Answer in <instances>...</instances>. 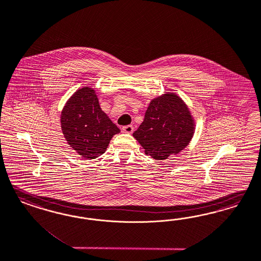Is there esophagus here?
Masks as SVG:
<instances>
[{
  "mask_svg": "<svg viewBox=\"0 0 261 261\" xmlns=\"http://www.w3.org/2000/svg\"><path fill=\"white\" fill-rule=\"evenodd\" d=\"M122 130H123L124 133L131 134V133H133V131H134V127L132 125L123 126V127H122Z\"/></svg>",
  "mask_w": 261,
  "mask_h": 261,
  "instance_id": "obj_1",
  "label": "esophagus"
}]
</instances>
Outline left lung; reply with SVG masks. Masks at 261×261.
<instances>
[{
    "mask_svg": "<svg viewBox=\"0 0 261 261\" xmlns=\"http://www.w3.org/2000/svg\"><path fill=\"white\" fill-rule=\"evenodd\" d=\"M194 123L189 110L175 94L153 99L144 121L133 133L144 153L156 160H165L189 144Z\"/></svg>",
    "mask_w": 261,
    "mask_h": 261,
    "instance_id": "1",
    "label": "left lung"
}]
</instances>
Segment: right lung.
<instances>
[{"mask_svg":"<svg viewBox=\"0 0 261 261\" xmlns=\"http://www.w3.org/2000/svg\"><path fill=\"white\" fill-rule=\"evenodd\" d=\"M62 129L68 144L84 158L94 159L105 152L113 136L120 132L101 110L94 90H77L64 106Z\"/></svg>","mask_w":261,"mask_h":261,"instance_id":"right-lung-1","label":"right lung"}]
</instances>
